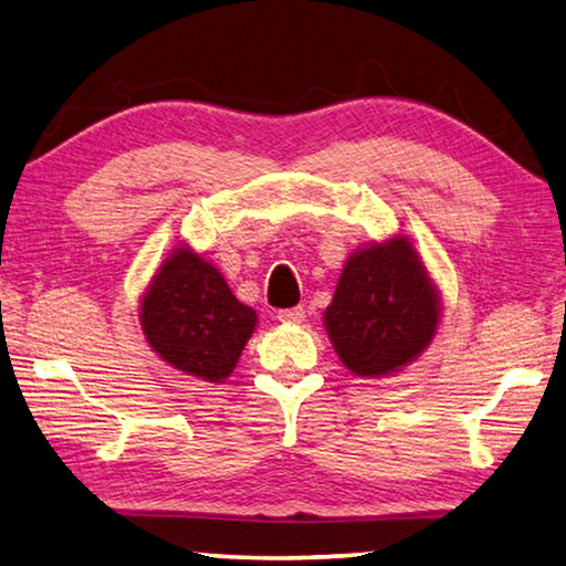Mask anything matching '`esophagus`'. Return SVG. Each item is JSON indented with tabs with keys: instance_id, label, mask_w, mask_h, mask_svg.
I'll return each instance as SVG.
<instances>
[{
	"instance_id": "esophagus-1",
	"label": "esophagus",
	"mask_w": 566,
	"mask_h": 566,
	"mask_svg": "<svg viewBox=\"0 0 566 566\" xmlns=\"http://www.w3.org/2000/svg\"><path fill=\"white\" fill-rule=\"evenodd\" d=\"M304 316H306V312L302 310V306H292V310H282L280 314H276V318H280L282 324H302Z\"/></svg>"
}]
</instances>
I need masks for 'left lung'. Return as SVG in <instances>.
Listing matches in <instances>:
<instances>
[{"mask_svg":"<svg viewBox=\"0 0 566 566\" xmlns=\"http://www.w3.org/2000/svg\"><path fill=\"white\" fill-rule=\"evenodd\" d=\"M440 314L438 286L413 242L394 234L348 254L324 326L348 371L384 378L426 352Z\"/></svg>","mask_w":566,"mask_h":566,"instance_id":"left-lung-1","label":"left lung"}]
</instances>
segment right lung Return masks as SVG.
I'll list each match as a JSON object with an SVG mask.
<instances>
[{
    "instance_id": "obj_1",
    "label": "right lung",
    "mask_w": 566,
    "mask_h": 566,
    "mask_svg": "<svg viewBox=\"0 0 566 566\" xmlns=\"http://www.w3.org/2000/svg\"><path fill=\"white\" fill-rule=\"evenodd\" d=\"M138 318L163 361L208 384H222L234 371L256 328L252 306L242 304L218 266L188 244L172 250L153 274Z\"/></svg>"
}]
</instances>
